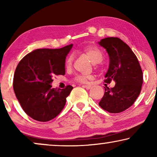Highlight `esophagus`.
Segmentation results:
<instances>
[{
	"label": "esophagus",
	"mask_w": 157,
	"mask_h": 157,
	"mask_svg": "<svg viewBox=\"0 0 157 157\" xmlns=\"http://www.w3.org/2000/svg\"><path fill=\"white\" fill-rule=\"evenodd\" d=\"M83 86L86 88V89H90L91 88V86H90V85H83Z\"/></svg>",
	"instance_id": "obj_1"
}]
</instances>
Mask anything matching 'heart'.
<instances>
[{"label":"heart","mask_w":157,"mask_h":157,"mask_svg":"<svg viewBox=\"0 0 157 157\" xmlns=\"http://www.w3.org/2000/svg\"><path fill=\"white\" fill-rule=\"evenodd\" d=\"M81 52L86 56L93 63H98L102 61L103 53L99 48L96 46H89L83 48L81 50ZM73 56H70L66 60V67L69 68L72 65ZM90 76H85V75H77L74 78V81L77 83H86Z\"/></svg>","instance_id":"heart-1"}]
</instances>
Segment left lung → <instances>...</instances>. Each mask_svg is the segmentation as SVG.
Here are the masks:
<instances>
[{
    "label": "left lung",
    "instance_id": "1",
    "mask_svg": "<svg viewBox=\"0 0 157 157\" xmlns=\"http://www.w3.org/2000/svg\"><path fill=\"white\" fill-rule=\"evenodd\" d=\"M109 56V66L104 82L114 81V87H104L105 93L98 105L109 113H120L129 108L140 94L143 73L130 47L119 38H103L98 42Z\"/></svg>",
    "mask_w": 157,
    "mask_h": 157
}]
</instances>
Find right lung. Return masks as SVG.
<instances>
[{
	"label": "right lung",
	"instance_id": "right-lung-1",
	"mask_svg": "<svg viewBox=\"0 0 157 157\" xmlns=\"http://www.w3.org/2000/svg\"><path fill=\"white\" fill-rule=\"evenodd\" d=\"M72 46L36 49L17 66L13 83L15 94L23 111L33 119L48 121L64 108L73 86L52 89L51 83L56 75H65L66 56Z\"/></svg>",
	"mask_w": 157,
	"mask_h": 157
}]
</instances>
